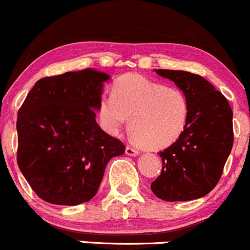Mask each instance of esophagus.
<instances>
[{
    "instance_id": "obj_1",
    "label": "esophagus",
    "mask_w": 250,
    "mask_h": 250,
    "mask_svg": "<svg viewBox=\"0 0 250 250\" xmlns=\"http://www.w3.org/2000/svg\"><path fill=\"white\" fill-rule=\"evenodd\" d=\"M125 154L129 155V156H136V155H139V150H137L136 148L131 147V146H127V148H125Z\"/></svg>"
}]
</instances>
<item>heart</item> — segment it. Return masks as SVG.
Listing matches in <instances>:
<instances>
[{"instance_id": "obj_1", "label": "heart", "mask_w": 250, "mask_h": 250, "mask_svg": "<svg viewBox=\"0 0 250 250\" xmlns=\"http://www.w3.org/2000/svg\"><path fill=\"white\" fill-rule=\"evenodd\" d=\"M189 113L190 103L180 88L136 74L116 80L111 94H102L97 105L100 122L108 133H121L131 116L133 139L151 149L176 142L187 128Z\"/></svg>"}]
</instances>
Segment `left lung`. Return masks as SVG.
Returning <instances> with one entry per match:
<instances>
[{
  "label": "left lung",
  "mask_w": 250,
  "mask_h": 250,
  "mask_svg": "<svg viewBox=\"0 0 250 250\" xmlns=\"http://www.w3.org/2000/svg\"><path fill=\"white\" fill-rule=\"evenodd\" d=\"M171 80L190 103L188 125L180 139L160 151L162 170L151 182L159 199L189 201L215 188L233 148V110L207 80L182 70H155Z\"/></svg>",
  "instance_id": "obj_1"
}]
</instances>
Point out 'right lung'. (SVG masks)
Segmentation results:
<instances>
[{
    "label": "right lung",
    "instance_id": "add662e5",
    "mask_svg": "<svg viewBox=\"0 0 250 250\" xmlns=\"http://www.w3.org/2000/svg\"><path fill=\"white\" fill-rule=\"evenodd\" d=\"M109 76L91 69L39 80L17 113V165L45 202L76 206L99 190L109 160L125 146L95 117Z\"/></svg>",
    "mask_w": 250,
    "mask_h": 250
}]
</instances>
